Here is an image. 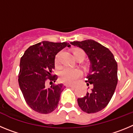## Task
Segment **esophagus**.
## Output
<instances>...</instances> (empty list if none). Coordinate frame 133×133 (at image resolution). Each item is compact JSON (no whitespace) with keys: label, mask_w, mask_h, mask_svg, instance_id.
Returning a JSON list of instances; mask_svg holds the SVG:
<instances>
[{"label":"esophagus","mask_w":133,"mask_h":133,"mask_svg":"<svg viewBox=\"0 0 133 133\" xmlns=\"http://www.w3.org/2000/svg\"><path fill=\"white\" fill-rule=\"evenodd\" d=\"M67 87H71V88H75L76 86L75 85H66Z\"/></svg>","instance_id":"esophagus-1"}]
</instances>
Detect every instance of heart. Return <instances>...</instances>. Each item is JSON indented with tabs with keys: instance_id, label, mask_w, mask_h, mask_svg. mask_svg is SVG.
<instances>
[{
	"instance_id": "b5f03b06",
	"label": "heart",
	"mask_w": 133,
	"mask_h": 133,
	"mask_svg": "<svg viewBox=\"0 0 133 133\" xmlns=\"http://www.w3.org/2000/svg\"><path fill=\"white\" fill-rule=\"evenodd\" d=\"M74 58H76L79 56H81L84 59L85 58V52L82 50H76L74 52ZM59 62V54H58L56 57L55 59V63L56 65H58ZM81 71L78 69H75V68H65L62 69L59 72V79L61 81H62L64 83H68V84H74L75 83L79 77L81 76Z\"/></svg>"
}]
</instances>
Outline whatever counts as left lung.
I'll return each instance as SVG.
<instances>
[{"mask_svg": "<svg viewBox=\"0 0 133 133\" xmlns=\"http://www.w3.org/2000/svg\"><path fill=\"white\" fill-rule=\"evenodd\" d=\"M70 44L84 50L90 61L87 85H93L90 93L77 99L83 111L94 113L103 109L109 103L118 81L117 63L114 56L106 47L93 40L74 41Z\"/></svg>", "mask_w": 133, "mask_h": 133, "instance_id": "obj_1", "label": "left lung"}]
</instances>
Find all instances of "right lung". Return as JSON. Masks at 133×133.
<instances>
[{
  "label": "right lung",
  "mask_w": 133,
  "mask_h": 133,
  "mask_svg": "<svg viewBox=\"0 0 133 133\" xmlns=\"http://www.w3.org/2000/svg\"><path fill=\"white\" fill-rule=\"evenodd\" d=\"M66 46L68 42L43 41L31 46L20 59L18 83L26 103L32 109L42 114H48L58 107L60 95L65 86L62 83L50 84L58 79L53 75L56 54Z\"/></svg>",
  "instance_id": "obj_1"
}]
</instances>
